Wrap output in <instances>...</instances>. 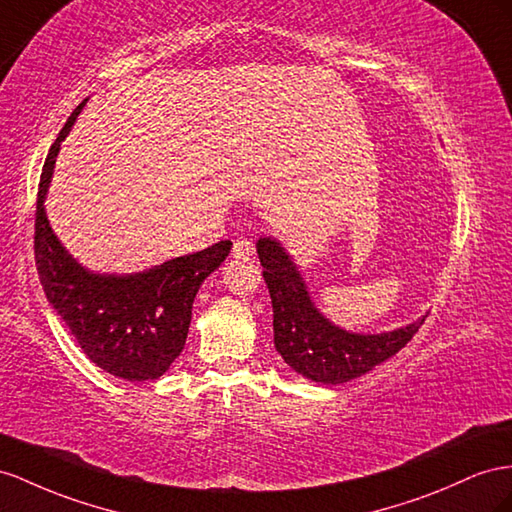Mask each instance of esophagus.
Returning a JSON list of instances; mask_svg holds the SVG:
<instances>
[{
	"instance_id": "34e87169",
	"label": "esophagus",
	"mask_w": 512,
	"mask_h": 512,
	"mask_svg": "<svg viewBox=\"0 0 512 512\" xmlns=\"http://www.w3.org/2000/svg\"><path fill=\"white\" fill-rule=\"evenodd\" d=\"M254 252H256V247H254V243L250 239H237V241H234V245H232V256L234 258L247 260V258L254 256Z\"/></svg>"
}]
</instances>
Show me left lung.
I'll list each match as a JSON object with an SVG mask.
<instances>
[{"label":"left lung","mask_w":512,"mask_h":512,"mask_svg":"<svg viewBox=\"0 0 512 512\" xmlns=\"http://www.w3.org/2000/svg\"><path fill=\"white\" fill-rule=\"evenodd\" d=\"M256 252L273 303L275 349L290 368L316 383L338 385L366 375L403 349L426 319L385 334L340 329L316 310L295 262L278 241L262 237Z\"/></svg>","instance_id":"1"}]
</instances>
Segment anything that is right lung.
Masks as SVG:
<instances>
[{
  "label": "right lung",
  "mask_w": 512,
  "mask_h": 512,
  "mask_svg": "<svg viewBox=\"0 0 512 512\" xmlns=\"http://www.w3.org/2000/svg\"><path fill=\"white\" fill-rule=\"evenodd\" d=\"M86 101L68 116L40 174L34 224L38 278L90 362L127 381L159 379L185 347L200 284L226 260L232 243L219 241L142 273L101 275L81 267L53 234L45 196L60 144Z\"/></svg>",
  "instance_id": "obj_1"
}]
</instances>
